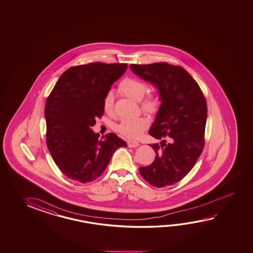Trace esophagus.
Segmentation results:
<instances>
[{"mask_svg":"<svg viewBox=\"0 0 253 253\" xmlns=\"http://www.w3.org/2000/svg\"><path fill=\"white\" fill-rule=\"evenodd\" d=\"M127 145H128L129 148H134V147H137L139 146L138 142H136V141H128L127 142Z\"/></svg>","mask_w":253,"mask_h":253,"instance_id":"1","label":"esophagus"}]
</instances>
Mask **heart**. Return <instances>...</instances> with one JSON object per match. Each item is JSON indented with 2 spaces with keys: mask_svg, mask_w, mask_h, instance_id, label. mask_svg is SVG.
I'll return each mask as SVG.
<instances>
[{
  "mask_svg": "<svg viewBox=\"0 0 253 253\" xmlns=\"http://www.w3.org/2000/svg\"><path fill=\"white\" fill-rule=\"evenodd\" d=\"M119 89L126 97L140 101L141 109L148 114H155L160 109L161 100L158 96L150 94L144 98L147 91V84L142 80L134 77H126L120 82ZM103 108L105 112L108 114L113 112L114 94L112 91H109L105 96ZM147 126L148 121L144 118L124 119L119 125L118 131L127 138H137L143 134Z\"/></svg>",
  "mask_w": 253,
  "mask_h": 253,
  "instance_id": "1",
  "label": "heart"
}]
</instances>
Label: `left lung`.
<instances>
[{"label":"left lung","mask_w":253,"mask_h":253,"mask_svg":"<svg viewBox=\"0 0 253 253\" xmlns=\"http://www.w3.org/2000/svg\"><path fill=\"white\" fill-rule=\"evenodd\" d=\"M130 68L158 89L162 101L149 130L150 135L162 141L150 144L155 159L149 166L140 167V174L157 188L177 183L192 169L203 151L208 117L203 92L181 66L154 63L130 65Z\"/></svg>","instance_id":"left-lung-1"}]
</instances>
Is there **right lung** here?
Masks as SVG:
<instances>
[{"label":"right lung","mask_w":253,"mask_h":253,"mask_svg":"<svg viewBox=\"0 0 253 253\" xmlns=\"http://www.w3.org/2000/svg\"><path fill=\"white\" fill-rule=\"evenodd\" d=\"M126 64L100 62L73 66L60 76L46 99V145L67 178L87 183L103 173L115 151L126 147L113 133L99 139L91 127L104 113L103 100Z\"/></svg>","instance_id":"1"}]
</instances>
